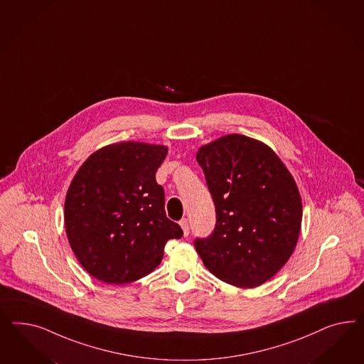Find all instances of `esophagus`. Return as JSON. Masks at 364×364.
I'll return each mask as SVG.
<instances>
[{
	"mask_svg": "<svg viewBox=\"0 0 364 364\" xmlns=\"http://www.w3.org/2000/svg\"><path fill=\"white\" fill-rule=\"evenodd\" d=\"M180 225H181V228H183V232H184V236H188L189 235V221L188 219H181L180 220Z\"/></svg>",
	"mask_w": 364,
	"mask_h": 364,
	"instance_id": "esophagus-1",
	"label": "esophagus"
}]
</instances>
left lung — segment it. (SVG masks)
<instances>
[{"label": "left lung", "instance_id": "1", "mask_svg": "<svg viewBox=\"0 0 364 364\" xmlns=\"http://www.w3.org/2000/svg\"><path fill=\"white\" fill-rule=\"evenodd\" d=\"M216 210L208 237L195 239L204 265L223 282L254 288L286 264L298 242L301 198L275 152L228 134L196 154Z\"/></svg>", "mask_w": 364, "mask_h": 364}]
</instances>
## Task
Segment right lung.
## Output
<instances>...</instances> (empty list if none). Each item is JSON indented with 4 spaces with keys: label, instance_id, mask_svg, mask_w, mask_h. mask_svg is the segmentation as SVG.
I'll use <instances>...</instances> for the list:
<instances>
[{
    "label": "right lung",
    "instance_id": "right-lung-1",
    "mask_svg": "<svg viewBox=\"0 0 364 364\" xmlns=\"http://www.w3.org/2000/svg\"><path fill=\"white\" fill-rule=\"evenodd\" d=\"M166 146L112 144L89 156L65 198L69 244L87 272L108 284H127L161 263L169 239L183 236L166 218L156 172Z\"/></svg>",
    "mask_w": 364,
    "mask_h": 364
}]
</instances>
